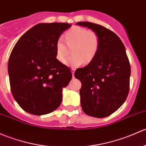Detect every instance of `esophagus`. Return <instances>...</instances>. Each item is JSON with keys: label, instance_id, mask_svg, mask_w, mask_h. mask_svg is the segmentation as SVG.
<instances>
[{"label": "esophagus", "instance_id": "34e87169", "mask_svg": "<svg viewBox=\"0 0 146 146\" xmlns=\"http://www.w3.org/2000/svg\"><path fill=\"white\" fill-rule=\"evenodd\" d=\"M70 71H71L72 75H73V77H74V73H75V71H76V69L71 68V70H70Z\"/></svg>", "mask_w": 146, "mask_h": 146}]
</instances>
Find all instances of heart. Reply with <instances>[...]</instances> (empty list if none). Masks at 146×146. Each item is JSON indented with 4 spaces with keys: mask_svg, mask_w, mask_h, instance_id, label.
Returning a JSON list of instances; mask_svg holds the SVG:
<instances>
[{
    "mask_svg": "<svg viewBox=\"0 0 146 146\" xmlns=\"http://www.w3.org/2000/svg\"><path fill=\"white\" fill-rule=\"evenodd\" d=\"M65 38L61 36L56 42V58L63 62L72 48V56L64 61L68 66H79L85 63L90 62L96 56L100 45L99 37L96 32L88 31L80 27H73L66 32ZM67 43L66 44V42Z\"/></svg>",
    "mask_w": 146,
    "mask_h": 146,
    "instance_id": "obj_1",
    "label": "heart"
}]
</instances>
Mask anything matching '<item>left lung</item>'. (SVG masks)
<instances>
[{"label":"left lung","instance_id":"obj_1","mask_svg":"<svg viewBox=\"0 0 146 146\" xmlns=\"http://www.w3.org/2000/svg\"><path fill=\"white\" fill-rule=\"evenodd\" d=\"M76 24L96 32L100 40L94 58L75 72L82 84V109L90 116L107 117L125 103L129 90L131 69L125 45L115 33L99 24L88 21Z\"/></svg>","mask_w":146,"mask_h":146}]
</instances>
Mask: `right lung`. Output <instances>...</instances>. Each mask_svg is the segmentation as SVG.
Instances as JSON below:
<instances>
[{"label":"right lung","instance_id":"right-lung-1","mask_svg":"<svg viewBox=\"0 0 146 146\" xmlns=\"http://www.w3.org/2000/svg\"><path fill=\"white\" fill-rule=\"evenodd\" d=\"M71 25L40 23L21 36L8 61V75L14 99L27 113L48 114L60 106L63 88L72 74L56 58L58 38Z\"/></svg>","mask_w":146,"mask_h":146}]
</instances>
